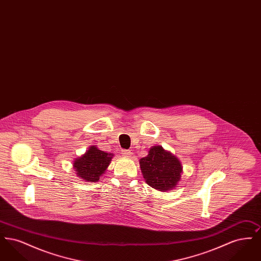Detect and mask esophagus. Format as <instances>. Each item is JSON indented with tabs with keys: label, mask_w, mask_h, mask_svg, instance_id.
<instances>
[{
	"label": "esophagus",
	"mask_w": 261,
	"mask_h": 261,
	"mask_svg": "<svg viewBox=\"0 0 261 261\" xmlns=\"http://www.w3.org/2000/svg\"><path fill=\"white\" fill-rule=\"evenodd\" d=\"M121 153H122V155H124V156H131V154H132V152H131L130 149H121Z\"/></svg>",
	"instance_id": "1"
}]
</instances>
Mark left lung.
<instances>
[{
	"instance_id": "8db88e82",
	"label": "left lung",
	"mask_w": 261,
	"mask_h": 261,
	"mask_svg": "<svg viewBox=\"0 0 261 261\" xmlns=\"http://www.w3.org/2000/svg\"><path fill=\"white\" fill-rule=\"evenodd\" d=\"M140 166L147 184L162 192L173 189L181 178L179 160L161 146L149 149V154L140 160Z\"/></svg>"
}]
</instances>
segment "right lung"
<instances>
[{
	"instance_id": "add662e5",
	"label": "right lung",
	"mask_w": 261,
	"mask_h": 261,
	"mask_svg": "<svg viewBox=\"0 0 261 261\" xmlns=\"http://www.w3.org/2000/svg\"><path fill=\"white\" fill-rule=\"evenodd\" d=\"M112 153L105 152L92 146L85 154L73 162L77 175L87 182H98L112 162Z\"/></svg>"
}]
</instances>
